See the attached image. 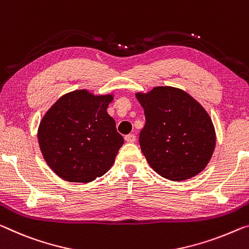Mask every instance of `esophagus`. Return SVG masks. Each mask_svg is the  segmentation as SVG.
<instances>
[{
  "mask_svg": "<svg viewBox=\"0 0 249 249\" xmlns=\"http://www.w3.org/2000/svg\"><path fill=\"white\" fill-rule=\"evenodd\" d=\"M125 141L127 142V143H134V142L136 141V136L134 135V134H128V135L125 136Z\"/></svg>",
  "mask_w": 249,
  "mask_h": 249,
  "instance_id": "esophagus-1",
  "label": "esophagus"
}]
</instances>
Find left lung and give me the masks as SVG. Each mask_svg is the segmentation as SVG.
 <instances>
[{
  "instance_id": "1",
  "label": "left lung",
  "mask_w": 249,
  "mask_h": 249,
  "mask_svg": "<svg viewBox=\"0 0 249 249\" xmlns=\"http://www.w3.org/2000/svg\"><path fill=\"white\" fill-rule=\"evenodd\" d=\"M136 97L146 120L140 145L151 167L174 181L199 174L216 144L214 125L203 106L172 86H157Z\"/></svg>"
}]
</instances>
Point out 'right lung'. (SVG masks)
<instances>
[{
  "label": "right lung",
  "instance_id": "right-lung-1",
  "mask_svg": "<svg viewBox=\"0 0 249 249\" xmlns=\"http://www.w3.org/2000/svg\"><path fill=\"white\" fill-rule=\"evenodd\" d=\"M113 95L95 96L86 89L58 98L38 126L41 152L51 169L72 183L103 176L115 160L124 139L106 109Z\"/></svg>",
  "mask_w": 249,
  "mask_h": 249
}]
</instances>
